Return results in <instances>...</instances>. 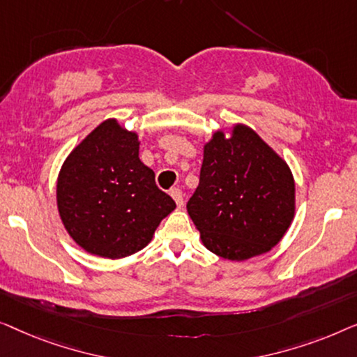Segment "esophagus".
<instances>
[{
    "mask_svg": "<svg viewBox=\"0 0 357 357\" xmlns=\"http://www.w3.org/2000/svg\"><path fill=\"white\" fill-rule=\"evenodd\" d=\"M172 197L174 199V202H176V205L178 207L181 208L184 205V195H183V190L181 189H178V188H174V189H172Z\"/></svg>",
    "mask_w": 357,
    "mask_h": 357,
    "instance_id": "esophagus-1",
    "label": "esophagus"
}]
</instances>
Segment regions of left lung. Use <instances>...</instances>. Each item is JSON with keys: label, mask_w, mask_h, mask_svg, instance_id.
Returning a JSON list of instances; mask_svg holds the SVG:
<instances>
[{"label": "left lung", "mask_w": 357, "mask_h": 357, "mask_svg": "<svg viewBox=\"0 0 357 357\" xmlns=\"http://www.w3.org/2000/svg\"><path fill=\"white\" fill-rule=\"evenodd\" d=\"M188 212L205 248L220 257L268 252L293 220V174L250 128L239 124L229 139L215 132Z\"/></svg>", "instance_id": "obj_1"}]
</instances>
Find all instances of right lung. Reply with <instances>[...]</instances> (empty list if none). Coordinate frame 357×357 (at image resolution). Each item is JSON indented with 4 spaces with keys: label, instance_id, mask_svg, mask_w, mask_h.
<instances>
[{
    "label": "right lung",
    "instance_id": "obj_1",
    "mask_svg": "<svg viewBox=\"0 0 357 357\" xmlns=\"http://www.w3.org/2000/svg\"><path fill=\"white\" fill-rule=\"evenodd\" d=\"M64 228L87 252L121 259L145 248L176 207L139 160L137 134L114 119L95 128L64 162L58 178Z\"/></svg>",
    "mask_w": 357,
    "mask_h": 357
}]
</instances>
